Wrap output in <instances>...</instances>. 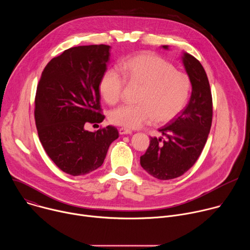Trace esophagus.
Listing matches in <instances>:
<instances>
[{
  "label": "esophagus",
  "mask_w": 250,
  "mask_h": 250,
  "mask_svg": "<svg viewBox=\"0 0 250 250\" xmlns=\"http://www.w3.org/2000/svg\"><path fill=\"white\" fill-rule=\"evenodd\" d=\"M119 132H120V134L121 135H124V134H131V130L130 129H128V128H125V127H121L120 129H119Z\"/></svg>",
  "instance_id": "34e87169"
}]
</instances>
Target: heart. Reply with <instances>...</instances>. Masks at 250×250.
I'll use <instances>...</instances> for the list:
<instances>
[{
  "label": "heart",
  "instance_id": "1",
  "mask_svg": "<svg viewBox=\"0 0 250 250\" xmlns=\"http://www.w3.org/2000/svg\"><path fill=\"white\" fill-rule=\"evenodd\" d=\"M122 75L106 69L99 82V91L105 103L120 101L125 82L139 85L136 104H122L111 111L110 122L125 128H138L151 123H168L179 114L191 91L189 76L176 70L161 56L146 52L122 62Z\"/></svg>",
  "mask_w": 250,
  "mask_h": 250
}]
</instances>
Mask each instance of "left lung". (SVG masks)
Listing matches in <instances>:
<instances>
[{"mask_svg": "<svg viewBox=\"0 0 250 250\" xmlns=\"http://www.w3.org/2000/svg\"><path fill=\"white\" fill-rule=\"evenodd\" d=\"M182 59L192 84L190 101L179 115L158 129L166 139L150 137L146 152L140 156L141 167L160 180L180 177L195 164L211 126L212 99L206 71L191 54L185 52Z\"/></svg>", "mask_w": 250, "mask_h": 250, "instance_id": "1", "label": "left lung"}]
</instances>
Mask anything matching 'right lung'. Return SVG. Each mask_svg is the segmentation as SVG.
I'll use <instances>...</instances> for the list:
<instances>
[{
    "instance_id": "add662e5",
    "label": "right lung",
    "mask_w": 250,
    "mask_h": 250,
    "mask_svg": "<svg viewBox=\"0 0 250 250\" xmlns=\"http://www.w3.org/2000/svg\"><path fill=\"white\" fill-rule=\"evenodd\" d=\"M110 48L104 44L71 47L47 63L38 84L34 118L40 140L55 165L72 176L98 169L119 137L112 125L95 132L85 129L87 123L104 119L99 82Z\"/></svg>"
}]
</instances>
